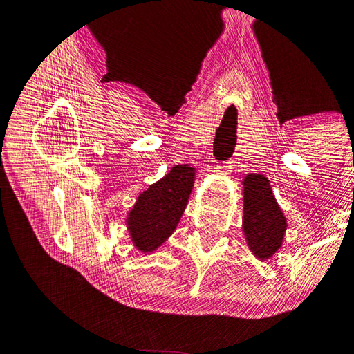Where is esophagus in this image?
<instances>
[{"label": "esophagus", "mask_w": 354, "mask_h": 354, "mask_svg": "<svg viewBox=\"0 0 354 354\" xmlns=\"http://www.w3.org/2000/svg\"><path fill=\"white\" fill-rule=\"evenodd\" d=\"M220 171H221V173H229V171H230V165H224V167H221L220 168Z\"/></svg>", "instance_id": "obj_1"}]
</instances>
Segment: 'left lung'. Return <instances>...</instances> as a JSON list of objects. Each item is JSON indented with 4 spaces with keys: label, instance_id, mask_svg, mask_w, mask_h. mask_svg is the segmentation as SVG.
<instances>
[{
    "label": "left lung",
    "instance_id": "8db88e82",
    "mask_svg": "<svg viewBox=\"0 0 354 354\" xmlns=\"http://www.w3.org/2000/svg\"><path fill=\"white\" fill-rule=\"evenodd\" d=\"M242 232L255 259L267 261L282 248L288 227L270 181L261 174H246L242 180Z\"/></svg>",
    "mask_w": 354,
    "mask_h": 354
}]
</instances>
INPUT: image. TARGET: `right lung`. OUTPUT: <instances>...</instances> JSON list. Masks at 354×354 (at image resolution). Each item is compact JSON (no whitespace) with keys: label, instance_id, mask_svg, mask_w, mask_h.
Segmentation results:
<instances>
[{"label":"right lung","instance_id":"right-lung-1","mask_svg":"<svg viewBox=\"0 0 354 354\" xmlns=\"http://www.w3.org/2000/svg\"><path fill=\"white\" fill-rule=\"evenodd\" d=\"M196 168L176 165L137 196L127 214L128 234L137 251L155 252L177 229L195 185Z\"/></svg>","mask_w":354,"mask_h":354}]
</instances>
